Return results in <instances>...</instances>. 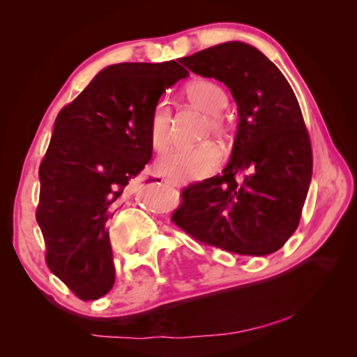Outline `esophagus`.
<instances>
[{"label": "esophagus", "instance_id": "esophagus-1", "mask_svg": "<svg viewBox=\"0 0 357 357\" xmlns=\"http://www.w3.org/2000/svg\"><path fill=\"white\" fill-rule=\"evenodd\" d=\"M164 181H165V184L172 185V187H184V185H185L184 183H179V181H174V179H172V178H167V179H164Z\"/></svg>", "mask_w": 357, "mask_h": 357}]
</instances>
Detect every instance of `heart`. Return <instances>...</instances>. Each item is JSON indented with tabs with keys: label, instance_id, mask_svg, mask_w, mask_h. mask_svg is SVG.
Segmentation results:
<instances>
[{
	"label": "heart",
	"instance_id": "b5f03b06",
	"mask_svg": "<svg viewBox=\"0 0 357 357\" xmlns=\"http://www.w3.org/2000/svg\"><path fill=\"white\" fill-rule=\"evenodd\" d=\"M184 94L198 110L209 114L208 130L223 134L227 121L220 112L228 105V96L220 84L211 80H193L187 84ZM172 137V114L167 104L160 102L151 113L149 140L153 148L162 151L168 146ZM223 153L219 144L204 142L192 148H176L167 151L157 160V170L174 181H195L209 176L220 165Z\"/></svg>",
	"mask_w": 357,
	"mask_h": 357
}]
</instances>
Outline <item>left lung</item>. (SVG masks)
Wrapping results in <instances>:
<instances>
[{
    "mask_svg": "<svg viewBox=\"0 0 357 357\" xmlns=\"http://www.w3.org/2000/svg\"><path fill=\"white\" fill-rule=\"evenodd\" d=\"M181 63L227 84L239 123L222 174L185 187L172 220L222 250L274 253L298 228L312 179L310 138L298 99L279 68L244 42L204 48Z\"/></svg>",
    "mask_w": 357,
    "mask_h": 357,
    "instance_id": "1",
    "label": "left lung"
}]
</instances>
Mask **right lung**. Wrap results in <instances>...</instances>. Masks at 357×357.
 <instances>
[{"instance_id": "obj_1", "label": "right lung", "mask_w": 357, "mask_h": 357, "mask_svg": "<svg viewBox=\"0 0 357 357\" xmlns=\"http://www.w3.org/2000/svg\"><path fill=\"white\" fill-rule=\"evenodd\" d=\"M187 75L176 61L108 66L58 113L39 167L36 220L47 266L83 301L113 287L107 223L153 157L151 113L165 89Z\"/></svg>"}]
</instances>
